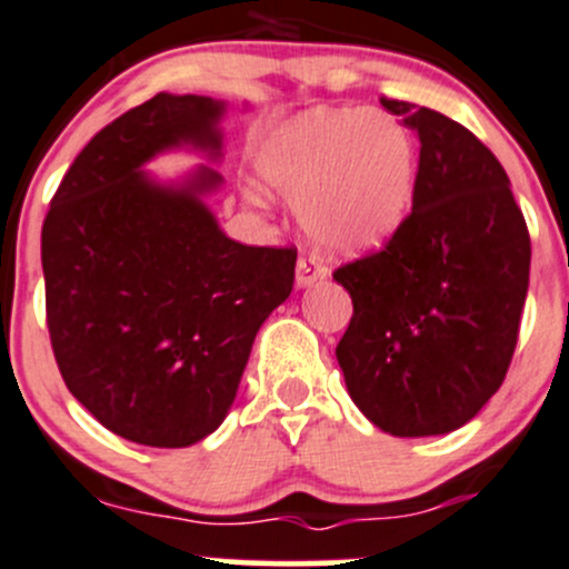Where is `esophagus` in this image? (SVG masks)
Masks as SVG:
<instances>
[{
    "label": "esophagus",
    "mask_w": 569,
    "mask_h": 569,
    "mask_svg": "<svg viewBox=\"0 0 569 569\" xmlns=\"http://www.w3.org/2000/svg\"><path fill=\"white\" fill-rule=\"evenodd\" d=\"M327 278V267L317 256H300L297 261V286H311Z\"/></svg>",
    "instance_id": "1"
}]
</instances>
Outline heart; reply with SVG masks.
I'll return each mask as SVG.
<instances>
[{
	"mask_svg": "<svg viewBox=\"0 0 569 569\" xmlns=\"http://www.w3.org/2000/svg\"><path fill=\"white\" fill-rule=\"evenodd\" d=\"M258 168L300 200L302 226L332 252L386 244L416 198V146L380 109L306 114L269 140Z\"/></svg>",
	"mask_w": 569,
	"mask_h": 569,
	"instance_id": "1",
	"label": "heart"
}]
</instances>
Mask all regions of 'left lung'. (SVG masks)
Wrapping results in <instances>:
<instances>
[{"label": "left lung", "instance_id": "obj_1", "mask_svg": "<svg viewBox=\"0 0 569 569\" xmlns=\"http://www.w3.org/2000/svg\"><path fill=\"white\" fill-rule=\"evenodd\" d=\"M418 131L405 226L332 278L352 297L336 347L349 396L396 438L446 435L501 388L518 347L531 239L507 170L457 120L382 96Z\"/></svg>", "mask_w": 569, "mask_h": 569}]
</instances>
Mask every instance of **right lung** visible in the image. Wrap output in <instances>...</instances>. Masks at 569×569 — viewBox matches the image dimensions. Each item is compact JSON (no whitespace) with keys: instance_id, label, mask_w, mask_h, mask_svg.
Listing matches in <instances>:
<instances>
[{"instance_id":"obj_1","label":"right lung","mask_w":569,"mask_h":569,"mask_svg":"<svg viewBox=\"0 0 569 569\" xmlns=\"http://www.w3.org/2000/svg\"><path fill=\"white\" fill-rule=\"evenodd\" d=\"M222 101L157 93L104 126L62 176L40 231L57 369L109 432L183 449L237 399L263 319L291 295L297 248L228 239L200 194L142 173L159 151L220 157Z\"/></svg>"}]
</instances>
